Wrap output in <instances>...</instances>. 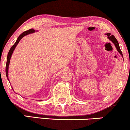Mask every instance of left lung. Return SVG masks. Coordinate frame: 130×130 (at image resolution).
<instances>
[{"mask_svg": "<svg viewBox=\"0 0 130 130\" xmlns=\"http://www.w3.org/2000/svg\"><path fill=\"white\" fill-rule=\"evenodd\" d=\"M106 35L107 36V37L109 38V39L110 40H111V41L113 42V43H114L115 46H116L117 50L118 52H119V53L122 56V57H123V54L122 53V51H121V50L120 48V46H119V42H118L117 40V39L115 38L114 36H113V35H111L110 34V33H107L106 34Z\"/></svg>", "mask_w": 130, "mask_h": 130, "instance_id": "left-lung-1", "label": "left lung"}]
</instances>
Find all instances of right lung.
I'll use <instances>...</instances> for the list:
<instances>
[{
    "label": "right lung",
    "mask_w": 130,
    "mask_h": 130,
    "mask_svg": "<svg viewBox=\"0 0 130 130\" xmlns=\"http://www.w3.org/2000/svg\"><path fill=\"white\" fill-rule=\"evenodd\" d=\"M35 32V30L34 29H30L26 30V31H24V32H23L21 34V35H20V36H19L18 39H17V42L14 43V44L11 47V48L9 50V52H8V56H7V64H6V68H5V72H6V75H7V78H8V66H9V64H10V58H11V55H12L13 52L14 48H15L16 46L17 45V44L19 43V42L20 41V40L23 38L24 36H26V35L29 34H31V33H33Z\"/></svg>",
    "instance_id": "right-lung-1"
}]
</instances>
